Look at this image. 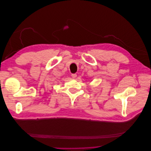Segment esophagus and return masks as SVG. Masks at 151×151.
<instances>
[{
	"label": "esophagus",
	"mask_w": 151,
	"mask_h": 151,
	"mask_svg": "<svg viewBox=\"0 0 151 151\" xmlns=\"http://www.w3.org/2000/svg\"><path fill=\"white\" fill-rule=\"evenodd\" d=\"M71 77H73V78H75L77 77V74H73L71 75Z\"/></svg>",
	"instance_id": "1"
}]
</instances>
